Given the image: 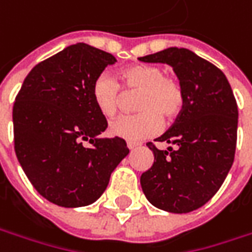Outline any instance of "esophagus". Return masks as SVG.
<instances>
[{
    "mask_svg": "<svg viewBox=\"0 0 252 252\" xmlns=\"http://www.w3.org/2000/svg\"><path fill=\"white\" fill-rule=\"evenodd\" d=\"M140 146V143L139 141H127V147L133 150V149H136V147H139Z\"/></svg>",
    "mask_w": 252,
    "mask_h": 252,
    "instance_id": "1",
    "label": "esophagus"
}]
</instances>
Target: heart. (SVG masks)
Wrapping results in <instances>:
<instances>
[{"instance_id":"b5f03b06","label":"heart","mask_w":252,"mask_h":252,"mask_svg":"<svg viewBox=\"0 0 252 252\" xmlns=\"http://www.w3.org/2000/svg\"><path fill=\"white\" fill-rule=\"evenodd\" d=\"M116 78L101 74L92 84V99L103 116L111 118L121 108L125 91L136 92L134 115H122L111 122L109 133L125 140H143L157 134L164 119L172 121L178 116L185 102L184 90L177 78L165 75L164 68L156 64H131Z\"/></svg>"}]
</instances>
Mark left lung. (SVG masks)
Listing matches in <instances>:
<instances>
[{
	"mask_svg": "<svg viewBox=\"0 0 252 252\" xmlns=\"http://www.w3.org/2000/svg\"><path fill=\"white\" fill-rule=\"evenodd\" d=\"M139 60L171 65L185 95L174 125L156 139L175 149L147 144L154 162L141 174V189L156 208L188 213L215 196L233 165L237 102L223 71L188 49L169 47Z\"/></svg>",
	"mask_w": 252,
	"mask_h": 252,
	"instance_id": "8db88e82",
	"label": "left lung"
}]
</instances>
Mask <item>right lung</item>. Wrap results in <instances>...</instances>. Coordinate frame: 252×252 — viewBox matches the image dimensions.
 I'll return each instance as SVG.
<instances>
[{
    "instance_id": "1",
    "label": "right lung",
    "mask_w": 252,
    "mask_h": 252,
    "mask_svg": "<svg viewBox=\"0 0 252 252\" xmlns=\"http://www.w3.org/2000/svg\"><path fill=\"white\" fill-rule=\"evenodd\" d=\"M115 62L90 44H71L36 64L15 98L16 157L33 188L54 205L94 203L129 154L123 139L98 137L108 122L92 99L95 78Z\"/></svg>"
}]
</instances>
